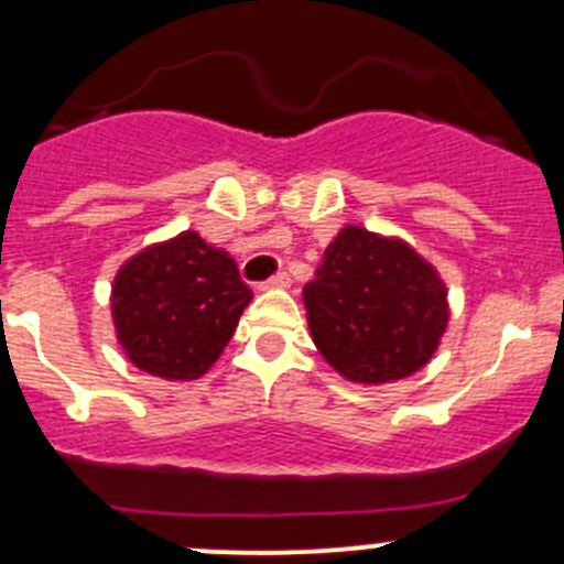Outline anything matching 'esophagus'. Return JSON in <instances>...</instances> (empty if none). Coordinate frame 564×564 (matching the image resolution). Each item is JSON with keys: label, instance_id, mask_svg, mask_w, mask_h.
<instances>
[{"label": "esophagus", "instance_id": "34e87169", "mask_svg": "<svg viewBox=\"0 0 564 564\" xmlns=\"http://www.w3.org/2000/svg\"><path fill=\"white\" fill-rule=\"evenodd\" d=\"M289 283H292V278H289L286 272H278V275L267 278L264 283H259V289L261 292H267V289H283V286H289Z\"/></svg>", "mask_w": 564, "mask_h": 564}]
</instances>
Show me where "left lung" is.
Segmentation results:
<instances>
[{
  "mask_svg": "<svg viewBox=\"0 0 564 564\" xmlns=\"http://www.w3.org/2000/svg\"><path fill=\"white\" fill-rule=\"evenodd\" d=\"M303 303L324 360L360 384L417 373L451 318L440 272L403 240L362 226H346L329 242Z\"/></svg>",
  "mask_w": 564,
  "mask_h": 564,
  "instance_id": "1",
  "label": "left lung"
}]
</instances>
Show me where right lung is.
I'll return each instance as SVG.
<instances>
[{"label":"right lung","instance_id":"right-lung-1","mask_svg":"<svg viewBox=\"0 0 564 564\" xmlns=\"http://www.w3.org/2000/svg\"><path fill=\"white\" fill-rule=\"evenodd\" d=\"M253 292L237 261L196 231L139 250L119 267L111 318L128 360L152 377H204L235 335Z\"/></svg>","mask_w":564,"mask_h":564}]
</instances>
